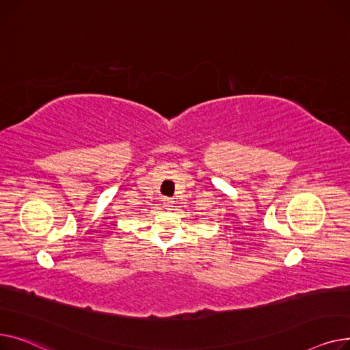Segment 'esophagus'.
I'll return each instance as SVG.
<instances>
[{"label": "esophagus", "instance_id": "1", "mask_svg": "<svg viewBox=\"0 0 350 350\" xmlns=\"http://www.w3.org/2000/svg\"><path fill=\"white\" fill-rule=\"evenodd\" d=\"M172 204H174V199L172 198H165V199H163V206H165L167 209H171Z\"/></svg>", "mask_w": 350, "mask_h": 350}]
</instances>
